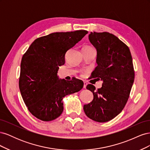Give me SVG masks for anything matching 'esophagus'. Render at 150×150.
Here are the masks:
<instances>
[{
  "label": "esophagus",
  "instance_id": "1",
  "mask_svg": "<svg viewBox=\"0 0 150 150\" xmlns=\"http://www.w3.org/2000/svg\"><path fill=\"white\" fill-rule=\"evenodd\" d=\"M87 84H88V83L86 82V81H84V86H83V88H84V89H86V86H87Z\"/></svg>",
  "mask_w": 150,
  "mask_h": 150
}]
</instances>
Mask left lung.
I'll return each mask as SVG.
<instances>
[{"instance_id": "obj_1", "label": "left lung", "mask_w": 150, "mask_h": 150, "mask_svg": "<svg viewBox=\"0 0 150 150\" xmlns=\"http://www.w3.org/2000/svg\"><path fill=\"white\" fill-rule=\"evenodd\" d=\"M89 40L97 51L98 66L92 78L103 83L98 90L93 84L86 86L94 97L83 108L90 119L107 122L118 115L128 101L134 79L132 56L124 42L107 32L91 33Z\"/></svg>"}]
</instances>
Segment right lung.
Segmentation results:
<instances>
[{
    "instance_id": "add662e5",
    "label": "right lung",
    "mask_w": 150,
    "mask_h": 150,
    "mask_svg": "<svg viewBox=\"0 0 150 150\" xmlns=\"http://www.w3.org/2000/svg\"><path fill=\"white\" fill-rule=\"evenodd\" d=\"M88 32L79 30L54 33L36 39L24 54L21 63L19 89L32 115L44 121L59 116L64 110L62 99L83 88V81L59 79V66L65 55Z\"/></svg>"
}]
</instances>
